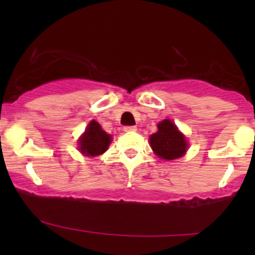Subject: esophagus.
<instances>
[{
  "instance_id": "obj_1",
  "label": "esophagus",
  "mask_w": 255,
  "mask_h": 255,
  "mask_svg": "<svg viewBox=\"0 0 255 255\" xmlns=\"http://www.w3.org/2000/svg\"><path fill=\"white\" fill-rule=\"evenodd\" d=\"M124 130L125 131H136L137 128L135 127V126H126V127H124Z\"/></svg>"
}]
</instances>
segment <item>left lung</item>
Returning <instances> with one entry per match:
<instances>
[{"label": "left lung", "mask_w": 255, "mask_h": 255, "mask_svg": "<svg viewBox=\"0 0 255 255\" xmlns=\"http://www.w3.org/2000/svg\"><path fill=\"white\" fill-rule=\"evenodd\" d=\"M157 127L158 130L150 136V145L157 157L165 160L182 157L188 148V142L176 125L166 119L159 122Z\"/></svg>", "instance_id": "8db88e82"}]
</instances>
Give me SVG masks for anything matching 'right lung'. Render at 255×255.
<instances>
[{
	"instance_id": "right-lung-1",
	"label": "right lung",
	"mask_w": 255,
	"mask_h": 255,
	"mask_svg": "<svg viewBox=\"0 0 255 255\" xmlns=\"http://www.w3.org/2000/svg\"><path fill=\"white\" fill-rule=\"evenodd\" d=\"M111 142V135L102 129L101 125L95 120L90 122L86 130L79 139V151L84 156L96 157L104 153Z\"/></svg>"
}]
</instances>
